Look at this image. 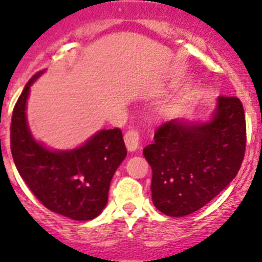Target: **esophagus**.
I'll return each mask as SVG.
<instances>
[{
    "label": "esophagus",
    "instance_id": "obj_1",
    "mask_svg": "<svg viewBox=\"0 0 262 262\" xmlns=\"http://www.w3.org/2000/svg\"><path fill=\"white\" fill-rule=\"evenodd\" d=\"M124 141H125L126 148H128L130 152L132 151H136L139 146L138 132H137L136 129H130V130H128L125 133V136H124Z\"/></svg>",
    "mask_w": 262,
    "mask_h": 262
}]
</instances>
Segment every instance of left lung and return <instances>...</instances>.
I'll list each match as a JSON object with an SVG mask.
<instances>
[{
	"mask_svg": "<svg viewBox=\"0 0 262 262\" xmlns=\"http://www.w3.org/2000/svg\"><path fill=\"white\" fill-rule=\"evenodd\" d=\"M244 151L246 116L236 97L217 98L207 121H167L143 148L154 205L170 217L194 213L235 178Z\"/></svg>",
	"mask_w": 262,
	"mask_h": 262,
	"instance_id": "left-lung-1",
	"label": "left lung"
}]
</instances>
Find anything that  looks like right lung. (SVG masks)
<instances>
[{"label": "right lung", "mask_w": 262, "mask_h": 262, "mask_svg": "<svg viewBox=\"0 0 262 262\" xmlns=\"http://www.w3.org/2000/svg\"><path fill=\"white\" fill-rule=\"evenodd\" d=\"M24 86L11 117L10 147L19 174L35 196L51 212L75 221H89L102 213L108 200L110 183L126 156L120 129H102L72 150H51L32 136L27 121Z\"/></svg>", "instance_id": "1"}]
</instances>
